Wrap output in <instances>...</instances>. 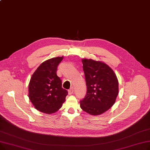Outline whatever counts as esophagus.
<instances>
[{
  "mask_svg": "<svg viewBox=\"0 0 150 150\" xmlns=\"http://www.w3.org/2000/svg\"><path fill=\"white\" fill-rule=\"evenodd\" d=\"M68 92H69V94L70 95L72 94H73V93H74V88H73V87H71L70 89H69Z\"/></svg>",
  "mask_w": 150,
  "mask_h": 150,
  "instance_id": "obj_1",
  "label": "esophagus"
}]
</instances>
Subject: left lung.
<instances>
[{"instance_id": "1", "label": "left lung", "mask_w": 150, "mask_h": 150, "mask_svg": "<svg viewBox=\"0 0 150 150\" xmlns=\"http://www.w3.org/2000/svg\"><path fill=\"white\" fill-rule=\"evenodd\" d=\"M87 86L80 107L91 115L105 112L115 102L118 94V81L113 70L105 63L93 59H82Z\"/></svg>"}]
</instances>
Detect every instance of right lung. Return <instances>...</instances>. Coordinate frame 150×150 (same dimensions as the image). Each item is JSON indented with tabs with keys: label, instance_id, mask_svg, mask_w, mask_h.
Here are the masks:
<instances>
[{
	"label": "right lung",
	"instance_id": "obj_1",
	"mask_svg": "<svg viewBox=\"0 0 150 150\" xmlns=\"http://www.w3.org/2000/svg\"><path fill=\"white\" fill-rule=\"evenodd\" d=\"M63 57H56L42 63L32 75L29 84V98L41 112L51 114L62 105L68 94L62 88V81L56 74Z\"/></svg>",
	"mask_w": 150,
	"mask_h": 150
}]
</instances>
